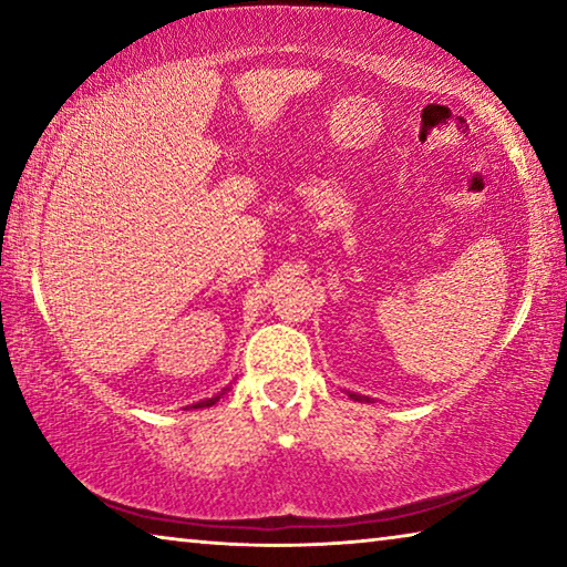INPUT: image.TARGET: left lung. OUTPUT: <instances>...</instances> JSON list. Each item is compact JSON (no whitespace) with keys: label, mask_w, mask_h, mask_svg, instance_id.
I'll return each mask as SVG.
<instances>
[{"label":"left lung","mask_w":567,"mask_h":567,"mask_svg":"<svg viewBox=\"0 0 567 567\" xmlns=\"http://www.w3.org/2000/svg\"><path fill=\"white\" fill-rule=\"evenodd\" d=\"M350 398H352V400H368V398H362V395H352V392H350Z\"/></svg>","instance_id":"obj_1"}]
</instances>
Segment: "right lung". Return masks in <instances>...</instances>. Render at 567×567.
I'll return each mask as SVG.
<instances>
[{
	"label": "right lung",
	"instance_id": "obj_1",
	"mask_svg": "<svg viewBox=\"0 0 567 567\" xmlns=\"http://www.w3.org/2000/svg\"><path fill=\"white\" fill-rule=\"evenodd\" d=\"M219 395H225V392H219ZM219 395L209 398V400H203V402H197V405H192V408H209V405H215V402L219 400Z\"/></svg>",
	"mask_w": 567,
	"mask_h": 567
}]
</instances>
